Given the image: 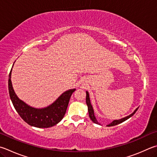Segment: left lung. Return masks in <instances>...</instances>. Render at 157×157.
<instances>
[{
    "label": "left lung",
    "instance_id": "1",
    "mask_svg": "<svg viewBox=\"0 0 157 157\" xmlns=\"http://www.w3.org/2000/svg\"><path fill=\"white\" fill-rule=\"evenodd\" d=\"M86 104L88 106V114H89V117L90 118L91 120H92V121H93L94 123L95 124H98V121H97V119L95 118V115H94V110L93 109V107H92V105H91L90 104V98H89V93H88V91H86ZM138 108H136V109L134 111L133 113L131 114V115H130L128 117H124L123 119H119V120H114L112 123H110V124L107 125V126H116V125L117 124H119L122 123V122H124V121L127 120L128 119H129L130 117H131L134 114H135L136 110H137Z\"/></svg>",
    "mask_w": 157,
    "mask_h": 157
}]
</instances>
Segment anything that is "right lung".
<instances>
[{
    "label": "right lung",
    "instance_id": "obj_1",
    "mask_svg": "<svg viewBox=\"0 0 157 157\" xmlns=\"http://www.w3.org/2000/svg\"><path fill=\"white\" fill-rule=\"evenodd\" d=\"M11 70L9 74V93L13 106L21 117L30 126L37 128H50L59 123L66 113L70 98L75 89L64 92L51 106L36 109L28 106L16 95L11 81Z\"/></svg>",
    "mask_w": 157,
    "mask_h": 157
}]
</instances>
